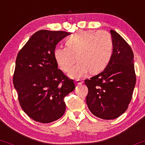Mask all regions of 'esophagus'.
Returning <instances> with one entry per match:
<instances>
[{
	"label": "esophagus",
	"mask_w": 145,
	"mask_h": 145,
	"mask_svg": "<svg viewBox=\"0 0 145 145\" xmlns=\"http://www.w3.org/2000/svg\"><path fill=\"white\" fill-rule=\"evenodd\" d=\"M75 83H76V85H82V83H83V82H82V80H76V82H75Z\"/></svg>",
	"instance_id": "1"
}]
</instances>
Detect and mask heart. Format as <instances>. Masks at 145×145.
<instances>
[{"mask_svg": "<svg viewBox=\"0 0 145 145\" xmlns=\"http://www.w3.org/2000/svg\"><path fill=\"white\" fill-rule=\"evenodd\" d=\"M66 46L55 49V59L64 72L69 71L78 59L79 63L71 69L69 76L79 79L89 71L96 74L105 68L110 59L113 41L106 31H79L67 38Z\"/></svg>", "mask_w": 145, "mask_h": 145, "instance_id": "heart-1", "label": "heart"}]
</instances>
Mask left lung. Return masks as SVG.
Masks as SVG:
<instances>
[{"instance_id":"left-lung-1","label":"left lung","mask_w":145,"mask_h":145,"mask_svg":"<svg viewBox=\"0 0 145 145\" xmlns=\"http://www.w3.org/2000/svg\"><path fill=\"white\" fill-rule=\"evenodd\" d=\"M110 33L113 51L108 64L101 73L85 80L88 107L104 120L118 118L127 110L136 84L133 50L118 33Z\"/></svg>"}]
</instances>
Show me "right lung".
Segmentation results:
<instances>
[{
  "label": "right lung",
  "mask_w": 145,
  "mask_h": 145,
  "mask_svg": "<svg viewBox=\"0 0 145 145\" xmlns=\"http://www.w3.org/2000/svg\"><path fill=\"white\" fill-rule=\"evenodd\" d=\"M70 33L40 30L18 53L13 84L22 109L35 121L54 122L65 111L64 98L75 89L74 82L57 69L56 45Z\"/></svg>",
  "instance_id": "right-lung-1"
}]
</instances>
